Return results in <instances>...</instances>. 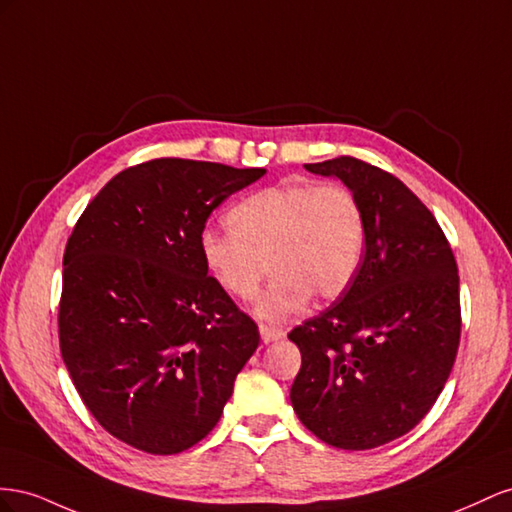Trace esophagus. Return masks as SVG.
Masks as SVG:
<instances>
[{
	"instance_id": "obj_1",
	"label": "esophagus",
	"mask_w": 512,
	"mask_h": 512,
	"mask_svg": "<svg viewBox=\"0 0 512 512\" xmlns=\"http://www.w3.org/2000/svg\"><path fill=\"white\" fill-rule=\"evenodd\" d=\"M259 334H261V339H264V343H272V341H279L285 337V332L281 328H274L268 324L259 326Z\"/></svg>"
}]
</instances>
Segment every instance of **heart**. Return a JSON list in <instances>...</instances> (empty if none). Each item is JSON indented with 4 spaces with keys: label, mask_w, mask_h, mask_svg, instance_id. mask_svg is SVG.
I'll use <instances>...</instances> for the list:
<instances>
[{
    "label": "heart",
    "mask_w": 512,
    "mask_h": 512,
    "mask_svg": "<svg viewBox=\"0 0 512 512\" xmlns=\"http://www.w3.org/2000/svg\"><path fill=\"white\" fill-rule=\"evenodd\" d=\"M227 223L231 231H201L203 264L236 300L255 298L270 266L274 279L257 302V315L268 321L300 315L313 296L341 298L367 242L362 203L341 182L261 188L229 210Z\"/></svg>",
    "instance_id": "1"
}]
</instances>
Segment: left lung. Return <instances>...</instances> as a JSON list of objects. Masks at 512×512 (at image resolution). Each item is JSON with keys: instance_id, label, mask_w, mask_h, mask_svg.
<instances>
[{"instance_id": "obj_1", "label": "left lung", "mask_w": 512, "mask_h": 512, "mask_svg": "<svg viewBox=\"0 0 512 512\" xmlns=\"http://www.w3.org/2000/svg\"><path fill=\"white\" fill-rule=\"evenodd\" d=\"M304 167L358 195L367 242L352 287L289 332L302 354L289 397L321 442L369 450L412 431L440 397L461 337L457 261L392 173L354 156Z\"/></svg>"}]
</instances>
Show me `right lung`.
<instances>
[{"mask_svg": "<svg viewBox=\"0 0 512 512\" xmlns=\"http://www.w3.org/2000/svg\"><path fill=\"white\" fill-rule=\"evenodd\" d=\"M266 169L188 158L128 167L72 229L60 349L98 425L150 455H178L223 414L259 345L255 321L208 274L199 236Z\"/></svg>", "mask_w": 512, "mask_h": 512, "instance_id": "1", "label": "right lung"}]
</instances>
